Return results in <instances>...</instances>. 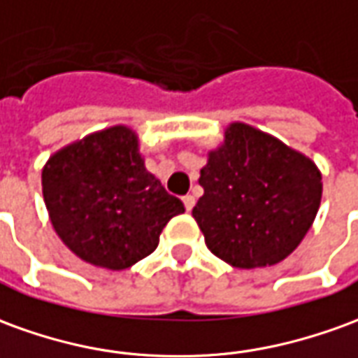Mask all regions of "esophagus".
<instances>
[{"mask_svg": "<svg viewBox=\"0 0 358 358\" xmlns=\"http://www.w3.org/2000/svg\"><path fill=\"white\" fill-rule=\"evenodd\" d=\"M182 201H184V207H186V211H192V209H194V205H196V197L187 194V196L182 197Z\"/></svg>", "mask_w": 358, "mask_h": 358, "instance_id": "esophagus-1", "label": "esophagus"}]
</instances>
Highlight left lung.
I'll list each match as a JSON object with an SVG mask.
<instances>
[{
  "label": "left lung",
  "instance_id": "obj_1",
  "mask_svg": "<svg viewBox=\"0 0 358 358\" xmlns=\"http://www.w3.org/2000/svg\"><path fill=\"white\" fill-rule=\"evenodd\" d=\"M194 219L207 248L240 269L275 266L306 236L322 199L318 166L246 124H231L209 153Z\"/></svg>",
  "mask_w": 358,
  "mask_h": 358
}]
</instances>
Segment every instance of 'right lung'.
<instances>
[{
  "label": "right lung",
  "instance_id": "add662e5",
  "mask_svg": "<svg viewBox=\"0 0 358 358\" xmlns=\"http://www.w3.org/2000/svg\"><path fill=\"white\" fill-rule=\"evenodd\" d=\"M42 194L57 236L75 256L112 271L159 246L184 203L171 196L139 155L137 136L114 126L67 145L42 171Z\"/></svg>",
  "mask_w": 358,
  "mask_h": 358
}]
</instances>
